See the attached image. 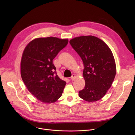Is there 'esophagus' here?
<instances>
[{
  "label": "esophagus",
  "mask_w": 135,
  "mask_h": 135,
  "mask_svg": "<svg viewBox=\"0 0 135 135\" xmlns=\"http://www.w3.org/2000/svg\"><path fill=\"white\" fill-rule=\"evenodd\" d=\"M75 74H73L72 76L70 77V80L73 81L75 79Z\"/></svg>",
  "instance_id": "1"
}]
</instances>
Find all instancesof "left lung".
I'll return each instance as SVG.
<instances>
[{
    "mask_svg": "<svg viewBox=\"0 0 135 135\" xmlns=\"http://www.w3.org/2000/svg\"><path fill=\"white\" fill-rule=\"evenodd\" d=\"M69 43L84 64L85 85L79 91V97L88 102L100 100L110 88L116 74L112 51L103 41L92 35L76 37Z\"/></svg>",
    "mask_w": 135,
    "mask_h": 135,
    "instance_id": "left-lung-1",
    "label": "left lung"
}]
</instances>
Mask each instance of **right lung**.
<instances>
[{
	"label": "right lung",
	"mask_w": 135,
	"mask_h": 135,
	"mask_svg": "<svg viewBox=\"0 0 135 135\" xmlns=\"http://www.w3.org/2000/svg\"><path fill=\"white\" fill-rule=\"evenodd\" d=\"M68 42V39L39 38L31 41L24 50L21 77L28 91L42 102H55L62 95L66 81L57 74L52 60Z\"/></svg>",
	"instance_id": "right-lung-1"
}]
</instances>
